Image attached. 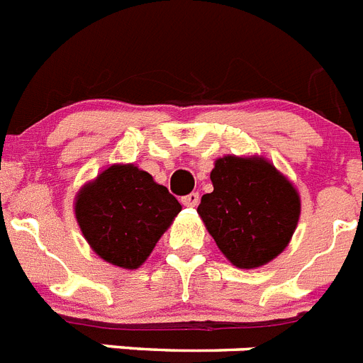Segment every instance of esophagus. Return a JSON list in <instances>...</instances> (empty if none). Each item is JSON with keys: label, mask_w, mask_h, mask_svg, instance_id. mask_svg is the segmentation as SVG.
<instances>
[{"label": "esophagus", "mask_w": 363, "mask_h": 363, "mask_svg": "<svg viewBox=\"0 0 363 363\" xmlns=\"http://www.w3.org/2000/svg\"><path fill=\"white\" fill-rule=\"evenodd\" d=\"M198 202H200V194L198 193H191L187 194V196L182 198V203H184L185 207H196Z\"/></svg>", "instance_id": "obj_1"}]
</instances>
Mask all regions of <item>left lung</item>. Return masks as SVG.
I'll use <instances>...</instances> for the list:
<instances>
[{"label": "left lung", "mask_w": 363, "mask_h": 363, "mask_svg": "<svg viewBox=\"0 0 363 363\" xmlns=\"http://www.w3.org/2000/svg\"><path fill=\"white\" fill-rule=\"evenodd\" d=\"M213 193L202 196L198 215L229 262L261 268L286 250L301 215L296 185L262 156L218 157Z\"/></svg>", "instance_id": "8db88e82"}]
</instances>
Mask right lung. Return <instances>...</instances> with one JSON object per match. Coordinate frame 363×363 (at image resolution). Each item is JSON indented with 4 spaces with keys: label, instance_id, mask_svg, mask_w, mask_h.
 <instances>
[{
    "label": "right lung",
    "instance_id": "add662e5",
    "mask_svg": "<svg viewBox=\"0 0 363 363\" xmlns=\"http://www.w3.org/2000/svg\"><path fill=\"white\" fill-rule=\"evenodd\" d=\"M75 218L102 261L138 270L174 222L182 206L134 163H113L75 196Z\"/></svg>",
    "mask_w": 363,
    "mask_h": 363
}]
</instances>
